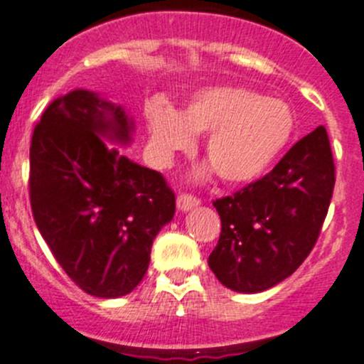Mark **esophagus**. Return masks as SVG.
<instances>
[{
    "label": "esophagus",
    "mask_w": 364,
    "mask_h": 364,
    "mask_svg": "<svg viewBox=\"0 0 364 364\" xmlns=\"http://www.w3.org/2000/svg\"><path fill=\"white\" fill-rule=\"evenodd\" d=\"M200 200L196 198V196L189 195V193H182V195H178V198H176V208H178L180 211H189V209L196 208Z\"/></svg>",
    "instance_id": "1"
}]
</instances>
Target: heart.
Listing matches in <instances>:
<instances>
[{"label": "heart", "mask_w": 364, "mask_h": 364, "mask_svg": "<svg viewBox=\"0 0 364 364\" xmlns=\"http://www.w3.org/2000/svg\"><path fill=\"white\" fill-rule=\"evenodd\" d=\"M146 122L149 153L160 168L171 164L178 151L191 149L195 135L209 133L205 155L229 184L262 175L292 133V113L283 102L240 86L200 90L180 113L168 102L151 101Z\"/></svg>", "instance_id": "1"}]
</instances>
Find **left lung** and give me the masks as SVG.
<instances>
[{"instance_id":"1","label":"left lung","mask_w":364,"mask_h":364,"mask_svg":"<svg viewBox=\"0 0 364 364\" xmlns=\"http://www.w3.org/2000/svg\"><path fill=\"white\" fill-rule=\"evenodd\" d=\"M334 184L328 135L318 126L263 178L215 200L222 232L208 263L218 282L252 294L289 278L316 245Z\"/></svg>"}]
</instances>
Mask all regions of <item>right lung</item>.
Masks as SVG:
<instances>
[{
  "label": "right lung",
  "instance_id": "right-lung-1",
  "mask_svg": "<svg viewBox=\"0 0 364 364\" xmlns=\"http://www.w3.org/2000/svg\"><path fill=\"white\" fill-rule=\"evenodd\" d=\"M124 108L88 90L48 105L30 144V205L63 271L95 298H119L144 278L155 236L175 215L159 171L106 148L128 144Z\"/></svg>",
  "mask_w": 364,
  "mask_h": 364
}]
</instances>
